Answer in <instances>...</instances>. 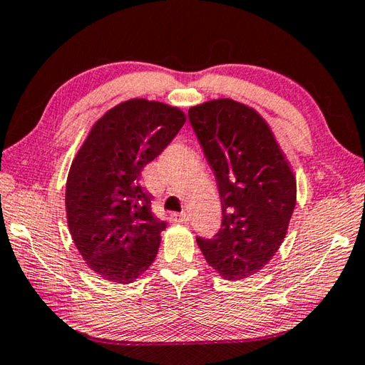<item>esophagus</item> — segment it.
<instances>
[{
  "mask_svg": "<svg viewBox=\"0 0 365 365\" xmlns=\"http://www.w3.org/2000/svg\"><path fill=\"white\" fill-rule=\"evenodd\" d=\"M170 220L174 222V224H187L190 219H188V215L185 214V212H172L170 214Z\"/></svg>",
  "mask_w": 365,
  "mask_h": 365,
  "instance_id": "34e87169",
  "label": "esophagus"
}]
</instances>
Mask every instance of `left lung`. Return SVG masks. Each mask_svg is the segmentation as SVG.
<instances>
[{
    "label": "left lung",
    "mask_w": 365,
    "mask_h": 365,
    "mask_svg": "<svg viewBox=\"0 0 365 365\" xmlns=\"http://www.w3.org/2000/svg\"><path fill=\"white\" fill-rule=\"evenodd\" d=\"M191 125L217 180L222 228L196 238L225 280H243L267 264L296 206V177L274 132L255 108L230 98L191 106Z\"/></svg>",
    "instance_id": "left-lung-1"
}]
</instances>
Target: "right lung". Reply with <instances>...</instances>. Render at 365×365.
Masks as SVG:
<instances>
[{"label": "right lung", "mask_w": 365, "mask_h": 365, "mask_svg": "<svg viewBox=\"0 0 365 365\" xmlns=\"http://www.w3.org/2000/svg\"><path fill=\"white\" fill-rule=\"evenodd\" d=\"M187 120L183 110L132 98L106 110L71 164L66 214L71 237L101 279L127 285L156 259L165 222L151 211L141 170Z\"/></svg>", "instance_id": "1"}]
</instances>
